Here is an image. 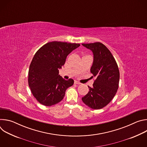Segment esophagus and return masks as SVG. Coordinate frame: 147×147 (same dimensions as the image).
I'll return each mask as SVG.
<instances>
[{
	"label": "esophagus",
	"instance_id": "esophagus-1",
	"mask_svg": "<svg viewBox=\"0 0 147 147\" xmlns=\"http://www.w3.org/2000/svg\"><path fill=\"white\" fill-rule=\"evenodd\" d=\"M74 84H81V82H78V81H76V80H75L74 81Z\"/></svg>",
	"mask_w": 147,
	"mask_h": 147
}]
</instances>
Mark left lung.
<instances>
[{
  "mask_svg": "<svg viewBox=\"0 0 147 147\" xmlns=\"http://www.w3.org/2000/svg\"><path fill=\"white\" fill-rule=\"evenodd\" d=\"M92 51L94 55L91 73L95 80L93 87L82 98V102L93 109L106 107L112 100L119 88L120 73L117 63L110 51L103 44H82Z\"/></svg>",
  "mask_w": 147,
  "mask_h": 147,
  "instance_id": "left-lung-1",
  "label": "left lung"
}]
</instances>
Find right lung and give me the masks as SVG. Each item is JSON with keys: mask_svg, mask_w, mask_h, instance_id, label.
<instances>
[{"mask_svg": "<svg viewBox=\"0 0 147 147\" xmlns=\"http://www.w3.org/2000/svg\"><path fill=\"white\" fill-rule=\"evenodd\" d=\"M80 46L79 44L53 41L35 53L28 71V86L36 99L50 107L63 99L66 90L74 84L59 74V69L65 63L67 55Z\"/></svg>", "mask_w": 147, "mask_h": 147, "instance_id": "1", "label": "right lung"}]
</instances>
